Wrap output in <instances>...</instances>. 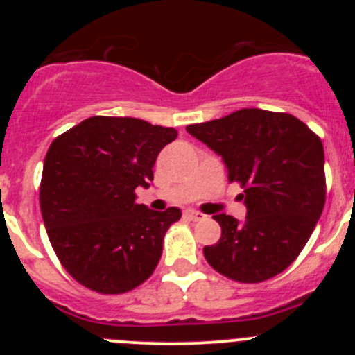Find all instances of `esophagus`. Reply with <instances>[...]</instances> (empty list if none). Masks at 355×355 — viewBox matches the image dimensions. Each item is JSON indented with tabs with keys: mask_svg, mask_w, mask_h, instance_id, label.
Masks as SVG:
<instances>
[{
	"mask_svg": "<svg viewBox=\"0 0 355 355\" xmlns=\"http://www.w3.org/2000/svg\"><path fill=\"white\" fill-rule=\"evenodd\" d=\"M185 218H189L191 221H199V220H204V214L199 213V211H194V209H189L185 211Z\"/></svg>",
	"mask_w": 355,
	"mask_h": 355,
	"instance_id": "esophagus-1",
	"label": "esophagus"
}]
</instances>
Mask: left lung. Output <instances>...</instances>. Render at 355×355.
<instances>
[{
  "label": "left lung",
  "mask_w": 355,
  "mask_h": 355,
  "mask_svg": "<svg viewBox=\"0 0 355 355\" xmlns=\"http://www.w3.org/2000/svg\"><path fill=\"white\" fill-rule=\"evenodd\" d=\"M187 132L221 156L228 182L244 189V221L220 213L216 244L207 263L225 277L257 284L277 277L309 241L327 198L321 139L299 118L242 108Z\"/></svg>",
  "instance_id": "8db88e82"
}]
</instances>
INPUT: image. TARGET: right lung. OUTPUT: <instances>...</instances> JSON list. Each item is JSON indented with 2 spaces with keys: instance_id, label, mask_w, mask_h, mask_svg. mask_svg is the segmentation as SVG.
<instances>
[{
  "instance_id": "add662e5",
  "label": "right lung",
  "mask_w": 355,
  "mask_h": 355,
  "mask_svg": "<svg viewBox=\"0 0 355 355\" xmlns=\"http://www.w3.org/2000/svg\"><path fill=\"white\" fill-rule=\"evenodd\" d=\"M171 127L130 116H91L56 137L42 168V220L63 268L84 287L123 293L148 280L178 207L153 211L135 202L149 187Z\"/></svg>"
}]
</instances>
